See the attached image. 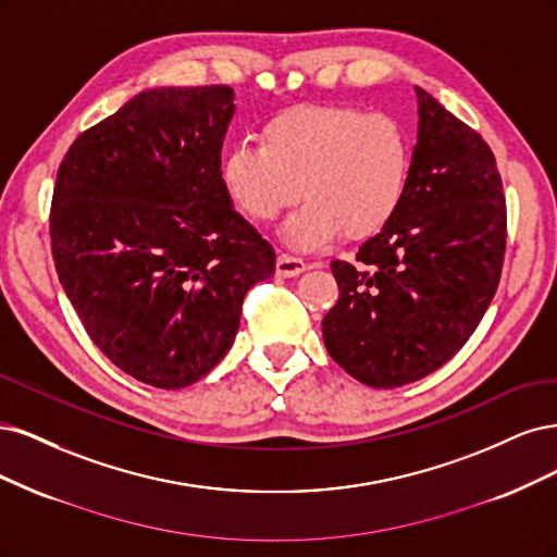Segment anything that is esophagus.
<instances>
[{
	"mask_svg": "<svg viewBox=\"0 0 557 557\" xmlns=\"http://www.w3.org/2000/svg\"><path fill=\"white\" fill-rule=\"evenodd\" d=\"M305 268H308V263H305L302 259L292 257V255H280L277 263H275V273L280 277H296L305 271Z\"/></svg>",
	"mask_w": 557,
	"mask_h": 557,
	"instance_id": "esophagus-1",
	"label": "esophagus"
}]
</instances>
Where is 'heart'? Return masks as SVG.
Returning <instances> with one entry per match:
<instances>
[{
	"instance_id": "1",
	"label": "heart",
	"mask_w": 557,
	"mask_h": 557,
	"mask_svg": "<svg viewBox=\"0 0 557 557\" xmlns=\"http://www.w3.org/2000/svg\"><path fill=\"white\" fill-rule=\"evenodd\" d=\"M409 146L384 115L349 106H300L261 129V146L238 143L222 157V183L255 222H273L298 191L302 206L282 236L296 249L380 231L403 203Z\"/></svg>"
}]
</instances>
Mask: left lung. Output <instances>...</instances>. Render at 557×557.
<instances>
[{"label":"left lung","mask_w":557,"mask_h":557,"mask_svg":"<svg viewBox=\"0 0 557 557\" xmlns=\"http://www.w3.org/2000/svg\"><path fill=\"white\" fill-rule=\"evenodd\" d=\"M419 132L396 214L356 261H333L339 298L321 321L333 361L372 388L411 384L468 343L497 292L507 206L474 129L417 87Z\"/></svg>","instance_id":"8db88e82"}]
</instances>
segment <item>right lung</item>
Returning a JSON list of instances; mask_svg holds the SVG:
<instances>
[{
  "label": "right lung",
  "mask_w": 557,
  "mask_h": 557,
  "mask_svg": "<svg viewBox=\"0 0 557 557\" xmlns=\"http://www.w3.org/2000/svg\"><path fill=\"white\" fill-rule=\"evenodd\" d=\"M226 85L152 87L83 132L50 210L52 259L92 343L138 382L185 388L231 349L275 252L233 208Z\"/></svg>",
  "instance_id": "obj_1"
}]
</instances>
